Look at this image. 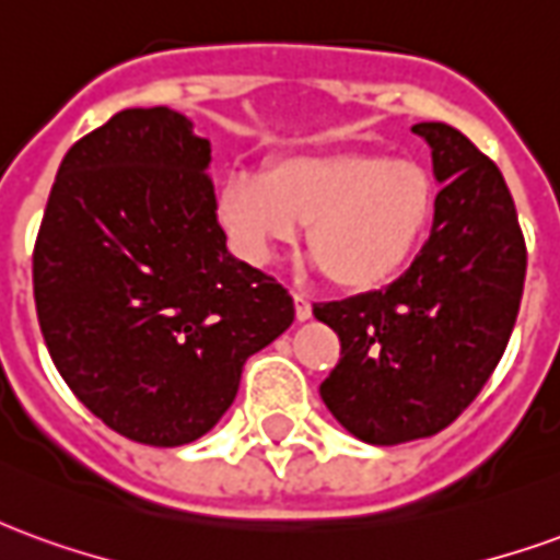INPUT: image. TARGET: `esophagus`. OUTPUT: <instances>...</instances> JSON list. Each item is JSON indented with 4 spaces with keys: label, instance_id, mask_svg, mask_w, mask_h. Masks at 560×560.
I'll list each match as a JSON object with an SVG mask.
<instances>
[{
    "label": "esophagus",
    "instance_id": "obj_1",
    "mask_svg": "<svg viewBox=\"0 0 560 560\" xmlns=\"http://www.w3.org/2000/svg\"><path fill=\"white\" fill-rule=\"evenodd\" d=\"M293 305H296V320H308L312 317V300L305 293H293Z\"/></svg>",
    "mask_w": 560,
    "mask_h": 560
}]
</instances>
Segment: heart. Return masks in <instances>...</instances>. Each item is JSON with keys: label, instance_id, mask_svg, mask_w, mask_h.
I'll list each match as a JSON object with an SVG mask.
<instances>
[{"label": "heart", "instance_id": "obj_1", "mask_svg": "<svg viewBox=\"0 0 560 560\" xmlns=\"http://www.w3.org/2000/svg\"><path fill=\"white\" fill-rule=\"evenodd\" d=\"M432 176L369 149L288 155L264 176L233 173L219 219L248 264H269L308 224V252L339 288L372 291L408 267L429 231Z\"/></svg>", "mask_w": 560, "mask_h": 560}]
</instances>
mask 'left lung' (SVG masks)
Returning <instances> with one entry per match:
<instances>
[{
	"instance_id": "8db88e82",
	"label": "left lung",
	"mask_w": 560,
	"mask_h": 560,
	"mask_svg": "<svg viewBox=\"0 0 560 560\" xmlns=\"http://www.w3.org/2000/svg\"><path fill=\"white\" fill-rule=\"evenodd\" d=\"M413 135L432 147L441 183L420 255L384 291L315 305L341 341L320 399L377 446L432 438L477 399L504 357L528 267L494 161L444 122H420Z\"/></svg>"
}]
</instances>
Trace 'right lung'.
Here are the masks:
<instances>
[{
	"label": "right lung",
	"instance_id": "add662e5",
	"mask_svg": "<svg viewBox=\"0 0 560 560\" xmlns=\"http://www.w3.org/2000/svg\"><path fill=\"white\" fill-rule=\"evenodd\" d=\"M209 152L176 110L116 114L66 152L32 252L59 375L147 446L207 434L293 324L291 293L224 245Z\"/></svg>",
	"mask_w": 560,
	"mask_h": 560
}]
</instances>
